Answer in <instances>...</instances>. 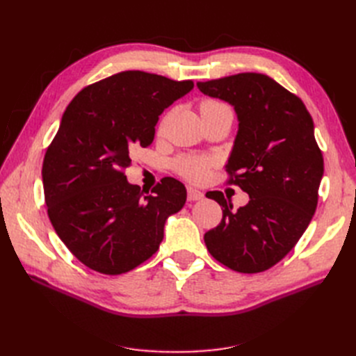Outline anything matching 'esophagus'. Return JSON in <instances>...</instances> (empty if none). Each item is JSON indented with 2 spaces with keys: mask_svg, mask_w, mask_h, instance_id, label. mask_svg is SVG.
Returning <instances> with one entry per match:
<instances>
[{
  "mask_svg": "<svg viewBox=\"0 0 356 356\" xmlns=\"http://www.w3.org/2000/svg\"><path fill=\"white\" fill-rule=\"evenodd\" d=\"M203 197H204L203 191H200V190H197V188H193V187H188V188H187V199H188L190 202L203 200Z\"/></svg>",
  "mask_w": 356,
  "mask_h": 356,
  "instance_id": "esophagus-1",
  "label": "esophagus"
}]
</instances>
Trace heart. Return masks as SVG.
<instances>
[{"instance_id": "obj_1", "label": "heart", "mask_w": 356, "mask_h": 356, "mask_svg": "<svg viewBox=\"0 0 356 356\" xmlns=\"http://www.w3.org/2000/svg\"><path fill=\"white\" fill-rule=\"evenodd\" d=\"M211 104H217V102H204L203 105H211ZM209 165L211 163L208 159L196 157V156H184L177 160L175 168L178 170V174L186 177L187 179L200 181L202 178H204V175H207Z\"/></svg>"}]
</instances>
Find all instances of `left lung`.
Instances as JSON below:
<instances>
[{
    "instance_id": "left-lung-1",
    "label": "left lung",
    "mask_w": 356,
    "mask_h": 356,
    "mask_svg": "<svg viewBox=\"0 0 356 356\" xmlns=\"http://www.w3.org/2000/svg\"><path fill=\"white\" fill-rule=\"evenodd\" d=\"M197 88L233 106L239 124L225 169L250 196L234 211L222 193H207L220 203L222 220L204 233V243L234 272H264L293 250L316 209L324 159L314 120L300 98L264 74L242 72Z\"/></svg>"
}]
</instances>
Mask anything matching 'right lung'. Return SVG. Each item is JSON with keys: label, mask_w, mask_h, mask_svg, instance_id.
Wrapping results in <instances>:
<instances>
[{"label": "right lung", "mask_w": 356, "mask_h": 356, "mask_svg": "<svg viewBox=\"0 0 356 356\" xmlns=\"http://www.w3.org/2000/svg\"><path fill=\"white\" fill-rule=\"evenodd\" d=\"M193 90L144 71H123L84 88L62 115L42 161L47 213L59 239L92 270L120 275L148 260L187 190L163 178L145 196L127 181L134 145H152L159 115Z\"/></svg>", "instance_id": "right-lung-1"}]
</instances>
